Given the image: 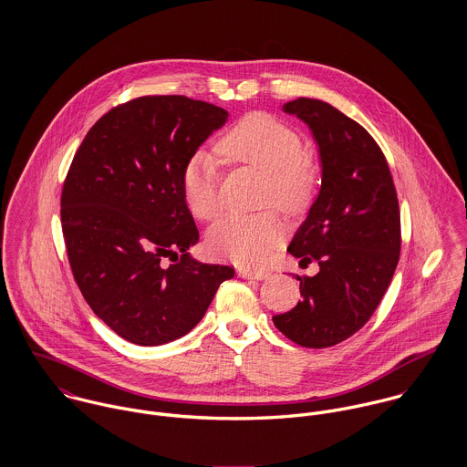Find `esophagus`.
<instances>
[{
    "instance_id": "1",
    "label": "esophagus",
    "mask_w": 467,
    "mask_h": 467,
    "mask_svg": "<svg viewBox=\"0 0 467 467\" xmlns=\"http://www.w3.org/2000/svg\"><path fill=\"white\" fill-rule=\"evenodd\" d=\"M239 276L241 278H255V280H263L269 276L267 269H239Z\"/></svg>"
}]
</instances>
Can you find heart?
<instances>
[{"instance_id": "b5f03b06", "label": "heart", "mask_w": 467, "mask_h": 467, "mask_svg": "<svg viewBox=\"0 0 467 467\" xmlns=\"http://www.w3.org/2000/svg\"><path fill=\"white\" fill-rule=\"evenodd\" d=\"M217 154L235 165H250L266 172L265 204L296 212L304 208L317 187V167L306 152L302 136L285 122L250 113L217 140ZM182 192L189 210L204 221L223 210L219 167L206 150L189 156L182 171ZM282 224L273 212L257 215H228L208 235V248L243 266H261L276 248Z\"/></svg>"}]
</instances>
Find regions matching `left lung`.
Returning a JSON list of instances; mask_svg holds the SVG:
<instances>
[{
    "label": "left lung",
    "mask_w": 467,
    "mask_h": 467,
    "mask_svg": "<svg viewBox=\"0 0 467 467\" xmlns=\"http://www.w3.org/2000/svg\"><path fill=\"white\" fill-rule=\"evenodd\" d=\"M318 145L322 185L287 252L320 271L300 280L302 300L273 317L291 341L324 348L358 333L379 306L400 263V202L387 158L358 122L317 99L282 108Z\"/></svg>",
    "instance_id": "1"
}]
</instances>
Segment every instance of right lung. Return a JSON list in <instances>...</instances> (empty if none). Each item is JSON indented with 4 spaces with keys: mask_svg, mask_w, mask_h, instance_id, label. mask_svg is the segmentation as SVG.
Segmentation results:
<instances>
[{
    "mask_svg": "<svg viewBox=\"0 0 467 467\" xmlns=\"http://www.w3.org/2000/svg\"><path fill=\"white\" fill-rule=\"evenodd\" d=\"M226 120L183 95L140 97L99 119L73 156L61 196L67 261L93 313L131 343L191 333L235 273L191 257L200 232L182 192L185 161Z\"/></svg>",
    "mask_w": 467,
    "mask_h": 467,
    "instance_id": "right-lung-1",
    "label": "right lung"
}]
</instances>
